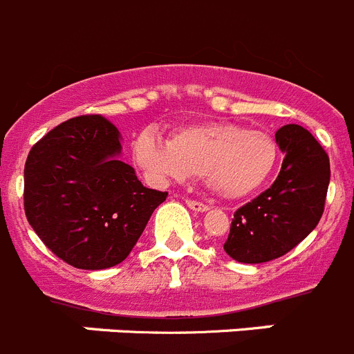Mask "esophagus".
Here are the masks:
<instances>
[{
  "instance_id": "1",
  "label": "esophagus",
  "mask_w": 354,
  "mask_h": 354,
  "mask_svg": "<svg viewBox=\"0 0 354 354\" xmlns=\"http://www.w3.org/2000/svg\"><path fill=\"white\" fill-rule=\"evenodd\" d=\"M186 203L191 210H194V212H207V210H209V205H205V203L202 202H196V200L187 198Z\"/></svg>"
}]
</instances>
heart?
Returning <instances> with one entry per match:
<instances>
[{
    "instance_id": "heart-1",
    "label": "heart",
    "mask_w": 354,
    "mask_h": 354,
    "mask_svg": "<svg viewBox=\"0 0 354 354\" xmlns=\"http://www.w3.org/2000/svg\"><path fill=\"white\" fill-rule=\"evenodd\" d=\"M133 154L156 183L198 175L217 194L241 198L270 177L279 149L263 129H245L233 122H198L175 129L170 140L154 131L140 133Z\"/></svg>"
}]
</instances>
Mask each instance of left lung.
<instances>
[{
	"mask_svg": "<svg viewBox=\"0 0 354 354\" xmlns=\"http://www.w3.org/2000/svg\"><path fill=\"white\" fill-rule=\"evenodd\" d=\"M284 152L277 179L233 214L226 254L241 263L281 258L313 232L325 210L330 160L319 142L298 124L275 133Z\"/></svg>",
	"mask_w": 354,
	"mask_h": 354,
	"instance_id": "obj_1",
	"label": "left lung"
}]
</instances>
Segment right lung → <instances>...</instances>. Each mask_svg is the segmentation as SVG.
<instances>
[{
	"instance_id": "right-lung-1",
	"label": "right lung",
	"mask_w": 354,
	"mask_h": 354,
	"mask_svg": "<svg viewBox=\"0 0 354 354\" xmlns=\"http://www.w3.org/2000/svg\"><path fill=\"white\" fill-rule=\"evenodd\" d=\"M119 154V129L98 113L61 122L29 151L26 217L71 267L102 270L124 261L167 200V191L145 187Z\"/></svg>"
}]
</instances>
